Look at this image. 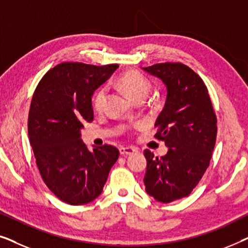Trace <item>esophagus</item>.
<instances>
[{"mask_svg":"<svg viewBox=\"0 0 248 248\" xmlns=\"http://www.w3.org/2000/svg\"><path fill=\"white\" fill-rule=\"evenodd\" d=\"M137 151L134 148L132 147H121L120 148V154L122 155H133L134 152Z\"/></svg>","mask_w":248,"mask_h":248,"instance_id":"obj_1","label":"esophagus"}]
</instances>
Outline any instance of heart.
Instances as JSON below:
<instances>
[{"label": "heart", "mask_w": 248, "mask_h": 248, "mask_svg": "<svg viewBox=\"0 0 248 248\" xmlns=\"http://www.w3.org/2000/svg\"><path fill=\"white\" fill-rule=\"evenodd\" d=\"M118 87L126 93V96L133 101L145 99L150 93L151 84L149 81L135 71H127L122 74L117 80ZM107 100V89L99 88L93 97V107L94 110L100 111L105 107Z\"/></svg>", "instance_id": "obj_1"}]
</instances>
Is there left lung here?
Segmentation results:
<instances>
[{
	"instance_id": "left-lung-1",
	"label": "left lung",
	"mask_w": 248,
	"mask_h": 248,
	"mask_svg": "<svg viewBox=\"0 0 248 248\" xmlns=\"http://www.w3.org/2000/svg\"><path fill=\"white\" fill-rule=\"evenodd\" d=\"M167 88L164 109L157 118L155 138L165 142L167 154L155 157L144 150L145 191L169 203L188 196L209 167L217 139V116L208 88L191 67L158 63L143 67Z\"/></svg>"
}]
</instances>
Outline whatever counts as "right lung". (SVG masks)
I'll return each instance as SVG.
<instances>
[{
    "instance_id": "1",
    "label": "right lung",
    "mask_w": 248,
    "mask_h": 248,
    "mask_svg": "<svg viewBox=\"0 0 248 248\" xmlns=\"http://www.w3.org/2000/svg\"><path fill=\"white\" fill-rule=\"evenodd\" d=\"M118 67L64 62L39 81L28 116L29 141L43 181L61 201L81 205L103 192L120 151L105 144L90 151L81 128L93 122L91 97Z\"/></svg>"
}]
</instances>
